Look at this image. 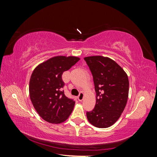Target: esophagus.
Returning a JSON list of instances; mask_svg holds the SVG:
<instances>
[{
	"mask_svg": "<svg viewBox=\"0 0 157 157\" xmlns=\"http://www.w3.org/2000/svg\"><path fill=\"white\" fill-rule=\"evenodd\" d=\"M83 98H84V94L82 92H80L79 94V96H78V99L80 101H81L83 99Z\"/></svg>",
	"mask_w": 157,
	"mask_h": 157,
	"instance_id": "obj_1",
	"label": "esophagus"
}]
</instances>
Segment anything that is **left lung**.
I'll return each instance as SVG.
<instances>
[{
    "instance_id": "8db88e82",
    "label": "left lung",
    "mask_w": 157,
    "mask_h": 157,
    "mask_svg": "<svg viewBox=\"0 0 157 157\" xmlns=\"http://www.w3.org/2000/svg\"><path fill=\"white\" fill-rule=\"evenodd\" d=\"M92 74L96 103L86 113L89 122L99 128L110 127L120 118L126 107L129 80L125 71L115 61L101 56L84 58Z\"/></svg>"
}]
</instances>
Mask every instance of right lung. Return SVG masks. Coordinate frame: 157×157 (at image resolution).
Listing matches in <instances>:
<instances>
[{
  "label": "right lung",
  "instance_id": "1",
  "mask_svg": "<svg viewBox=\"0 0 157 157\" xmlns=\"http://www.w3.org/2000/svg\"><path fill=\"white\" fill-rule=\"evenodd\" d=\"M80 58L75 56H55L39 64L33 71L29 95L33 107L45 121L59 124L67 119L75 102L65 96L62 74Z\"/></svg>",
  "mask_w": 157,
  "mask_h": 157
}]
</instances>
